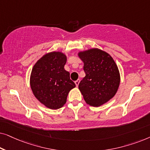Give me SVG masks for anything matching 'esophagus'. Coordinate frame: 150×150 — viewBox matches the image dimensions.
I'll return each instance as SVG.
<instances>
[{
    "instance_id": "obj_1",
    "label": "esophagus",
    "mask_w": 150,
    "mask_h": 150,
    "mask_svg": "<svg viewBox=\"0 0 150 150\" xmlns=\"http://www.w3.org/2000/svg\"><path fill=\"white\" fill-rule=\"evenodd\" d=\"M79 83H80V79H78V80H76V81H75V84H76V87H78V86H79Z\"/></svg>"
}]
</instances>
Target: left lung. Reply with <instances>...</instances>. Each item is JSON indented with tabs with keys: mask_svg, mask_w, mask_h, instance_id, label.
<instances>
[{
	"mask_svg": "<svg viewBox=\"0 0 150 150\" xmlns=\"http://www.w3.org/2000/svg\"><path fill=\"white\" fill-rule=\"evenodd\" d=\"M84 63L85 76L79 88L86 103L100 106L111 99L117 91L120 83L118 67L108 53L98 48L80 52Z\"/></svg>",
	"mask_w": 150,
	"mask_h": 150,
	"instance_id": "1",
	"label": "left lung"
}]
</instances>
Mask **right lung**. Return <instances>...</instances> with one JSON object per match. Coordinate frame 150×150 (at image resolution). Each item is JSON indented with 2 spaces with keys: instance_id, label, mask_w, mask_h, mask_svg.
I'll return each mask as SVG.
<instances>
[{
  "instance_id": "obj_1",
  "label": "right lung",
  "mask_w": 150,
  "mask_h": 150,
  "mask_svg": "<svg viewBox=\"0 0 150 150\" xmlns=\"http://www.w3.org/2000/svg\"><path fill=\"white\" fill-rule=\"evenodd\" d=\"M66 56L52 52L43 56L33 67L30 87L35 98L50 109H58L66 103L69 91L76 87L64 69Z\"/></svg>"
}]
</instances>
